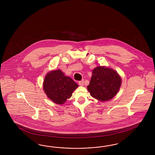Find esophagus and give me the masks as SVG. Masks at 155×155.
<instances>
[{
  "instance_id": "1",
  "label": "esophagus",
  "mask_w": 155,
  "mask_h": 155,
  "mask_svg": "<svg viewBox=\"0 0 155 155\" xmlns=\"http://www.w3.org/2000/svg\"><path fill=\"white\" fill-rule=\"evenodd\" d=\"M78 84H80V86H84V80H82V81H80L78 82Z\"/></svg>"
}]
</instances>
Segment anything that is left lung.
Segmentation results:
<instances>
[{
	"instance_id": "8db88e82",
	"label": "left lung",
	"mask_w": 155,
	"mask_h": 155,
	"mask_svg": "<svg viewBox=\"0 0 155 155\" xmlns=\"http://www.w3.org/2000/svg\"><path fill=\"white\" fill-rule=\"evenodd\" d=\"M121 84V77L116 71L104 66H97L92 71L87 88L91 97L104 102L117 95Z\"/></svg>"
}]
</instances>
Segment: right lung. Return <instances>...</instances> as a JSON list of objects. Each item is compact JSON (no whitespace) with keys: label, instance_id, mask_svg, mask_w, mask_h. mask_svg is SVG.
Instances as JSON below:
<instances>
[{"label":"right lung","instance_id":"right-lung-1","mask_svg":"<svg viewBox=\"0 0 155 155\" xmlns=\"http://www.w3.org/2000/svg\"><path fill=\"white\" fill-rule=\"evenodd\" d=\"M78 85L60 70L50 71L45 77L43 89L48 98L53 102L62 104L69 99Z\"/></svg>","mask_w":155,"mask_h":155}]
</instances>
